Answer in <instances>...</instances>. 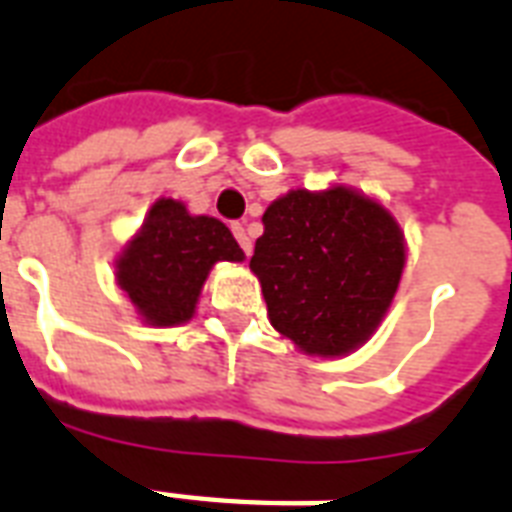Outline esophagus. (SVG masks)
<instances>
[{"mask_svg":"<svg viewBox=\"0 0 512 512\" xmlns=\"http://www.w3.org/2000/svg\"><path fill=\"white\" fill-rule=\"evenodd\" d=\"M231 231H233V236H236V241H239V247L244 249V255H249V252H252V241H249V236H247V228H244L241 223H233Z\"/></svg>","mask_w":512,"mask_h":512,"instance_id":"esophagus-1","label":"esophagus"}]
</instances>
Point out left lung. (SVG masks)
I'll return each instance as SVG.
<instances>
[{
    "mask_svg": "<svg viewBox=\"0 0 512 512\" xmlns=\"http://www.w3.org/2000/svg\"><path fill=\"white\" fill-rule=\"evenodd\" d=\"M249 268L273 329L311 356H345L380 327L406 263L388 209L335 185L289 191L265 209Z\"/></svg>",
    "mask_w": 512,
    "mask_h": 512,
    "instance_id": "left-lung-1",
    "label": "left lung"
}]
</instances>
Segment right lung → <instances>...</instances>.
<instances>
[{"label": "right lung", "mask_w": 512, "mask_h": 512, "mask_svg": "<svg viewBox=\"0 0 512 512\" xmlns=\"http://www.w3.org/2000/svg\"><path fill=\"white\" fill-rule=\"evenodd\" d=\"M220 260H244L225 223L188 215L175 199H159L116 260V284L146 324L177 327L193 316L201 287Z\"/></svg>", "instance_id": "obj_1"}]
</instances>
